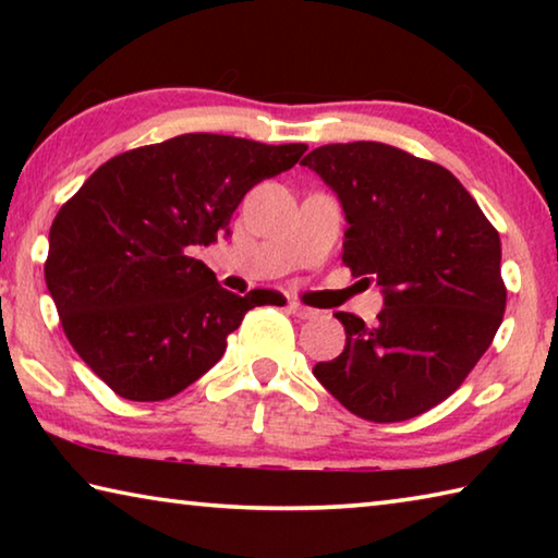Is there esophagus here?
Returning a JSON list of instances; mask_svg holds the SVG:
<instances>
[{
  "instance_id": "34e87169",
  "label": "esophagus",
  "mask_w": 558,
  "mask_h": 558,
  "mask_svg": "<svg viewBox=\"0 0 558 558\" xmlns=\"http://www.w3.org/2000/svg\"><path fill=\"white\" fill-rule=\"evenodd\" d=\"M290 313L295 315V317H300V319H313V317H317V310H313V307H305L302 305V302H298V300H290Z\"/></svg>"
}]
</instances>
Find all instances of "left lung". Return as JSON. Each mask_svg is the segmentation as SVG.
I'll use <instances>...</instances> for the list:
<instances>
[{"label":"left lung","instance_id":"left-lung-1","mask_svg":"<svg viewBox=\"0 0 558 558\" xmlns=\"http://www.w3.org/2000/svg\"><path fill=\"white\" fill-rule=\"evenodd\" d=\"M302 165L342 204V260L384 295L376 325L337 313L344 352L313 374L359 418L426 413L458 389L502 325L499 233L446 167L391 145H325Z\"/></svg>","mask_w":558,"mask_h":558}]
</instances>
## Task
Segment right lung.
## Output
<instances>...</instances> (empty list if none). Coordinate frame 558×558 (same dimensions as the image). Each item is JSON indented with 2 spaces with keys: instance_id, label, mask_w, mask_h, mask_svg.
<instances>
[{
  "instance_id": "obj_1",
  "label": "right lung",
  "mask_w": 558,
  "mask_h": 558,
  "mask_svg": "<svg viewBox=\"0 0 558 558\" xmlns=\"http://www.w3.org/2000/svg\"><path fill=\"white\" fill-rule=\"evenodd\" d=\"M305 149L192 132L112 157L61 206L46 288L75 352L122 399L186 389L251 307L280 305L272 290L221 288L192 251L229 235L245 192Z\"/></svg>"
}]
</instances>
